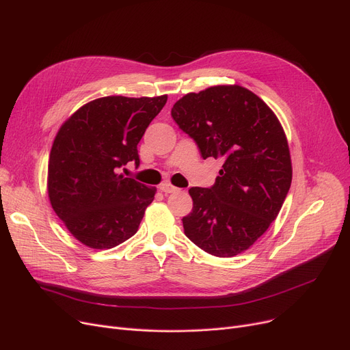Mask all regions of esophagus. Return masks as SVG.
I'll return each instance as SVG.
<instances>
[{
  "label": "esophagus",
  "mask_w": 350,
  "mask_h": 350,
  "mask_svg": "<svg viewBox=\"0 0 350 350\" xmlns=\"http://www.w3.org/2000/svg\"><path fill=\"white\" fill-rule=\"evenodd\" d=\"M159 190H160V191H163L164 194H170V193L177 191L178 189H177V187H174L173 185H170V183H163V185H160V186H159Z\"/></svg>",
  "instance_id": "esophagus-1"
}]
</instances>
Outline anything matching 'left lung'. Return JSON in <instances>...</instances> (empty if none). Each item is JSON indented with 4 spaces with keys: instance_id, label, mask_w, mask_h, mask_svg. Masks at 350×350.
I'll return each instance as SVG.
<instances>
[{
    "instance_id": "left-lung-1",
    "label": "left lung",
    "mask_w": 350,
    "mask_h": 350,
    "mask_svg": "<svg viewBox=\"0 0 350 350\" xmlns=\"http://www.w3.org/2000/svg\"><path fill=\"white\" fill-rule=\"evenodd\" d=\"M172 116L201 157L221 159L210 189L191 187L185 234L206 252L248 250L277 218L292 181L284 129L268 105L240 85H218L177 100Z\"/></svg>"
}]
</instances>
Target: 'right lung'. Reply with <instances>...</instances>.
I'll list each match as a JSON object with an SVG mask.
<instances>
[{
	"instance_id": "1",
	"label": "right lung",
	"mask_w": 350,
	"mask_h": 350,
	"mask_svg": "<svg viewBox=\"0 0 350 350\" xmlns=\"http://www.w3.org/2000/svg\"><path fill=\"white\" fill-rule=\"evenodd\" d=\"M167 102L105 96L79 107L55 136L48 163L51 206L83 245L113 248L136 234L156 194L120 170L140 163L137 144Z\"/></svg>"
}]
</instances>
